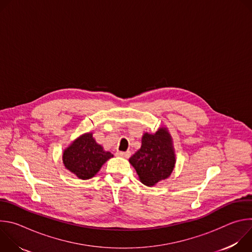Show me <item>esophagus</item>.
Segmentation results:
<instances>
[{"label": "esophagus", "mask_w": 252, "mask_h": 252, "mask_svg": "<svg viewBox=\"0 0 252 252\" xmlns=\"http://www.w3.org/2000/svg\"><path fill=\"white\" fill-rule=\"evenodd\" d=\"M117 155H118L119 157H122V158H128L130 157V152H126V153H124V152H118Z\"/></svg>", "instance_id": "esophagus-1"}]
</instances>
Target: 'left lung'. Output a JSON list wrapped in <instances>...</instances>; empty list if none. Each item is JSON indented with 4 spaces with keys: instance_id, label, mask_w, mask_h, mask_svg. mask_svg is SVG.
Here are the masks:
<instances>
[{
    "instance_id": "obj_1",
    "label": "left lung",
    "mask_w": 252,
    "mask_h": 252,
    "mask_svg": "<svg viewBox=\"0 0 252 252\" xmlns=\"http://www.w3.org/2000/svg\"><path fill=\"white\" fill-rule=\"evenodd\" d=\"M139 181L148 187H154L166 179L175 164L172 138L165 127L156 133H143L140 149L129 158Z\"/></svg>"
}]
</instances>
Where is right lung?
I'll return each mask as SVG.
<instances>
[{
  "label": "right lung",
  "instance_id": "right-lung-1",
  "mask_svg": "<svg viewBox=\"0 0 252 252\" xmlns=\"http://www.w3.org/2000/svg\"><path fill=\"white\" fill-rule=\"evenodd\" d=\"M113 157V154L103 151L96 143L92 132H88L75 139L63 151V162L67 170L86 181L94 177L102 164Z\"/></svg>",
  "mask_w": 252,
  "mask_h": 252
}]
</instances>
